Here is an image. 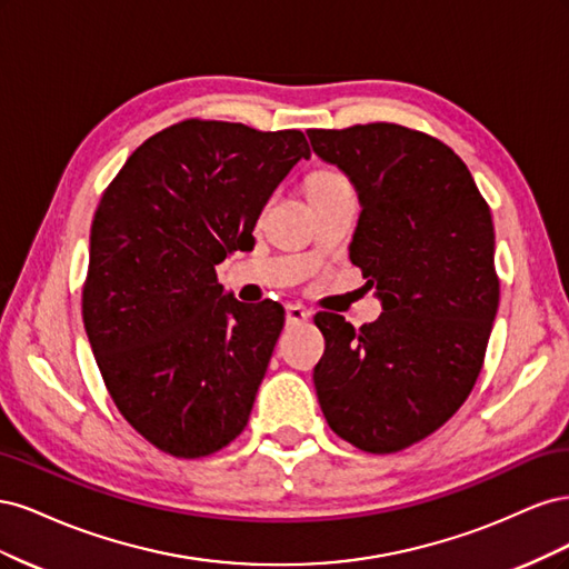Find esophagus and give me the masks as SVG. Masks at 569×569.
Wrapping results in <instances>:
<instances>
[{
    "mask_svg": "<svg viewBox=\"0 0 569 569\" xmlns=\"http://www.w3.org/2000/svg\"><path fill=\"white\" fill-rule=\"evenodd\" d=\"M284 316H287V322H306L308 318H311V313H308L306 308L299 303H289L284 308Z\"/></svg>",
    "mask_w": 569,
    "mask_h": 569,
    "instance_id": "esophagus-1",
    "label": "esophagus"
}]
</instances>
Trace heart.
<instances>
[{"instance_id": "1", "label": "heart", "mask_w": 569, "mask_h": 569, "mask_svg": "<svg viewBox=\"0 0 569 569\" xmlns=\"http://www.w3.org/2000/svg\"><path fill=\"white\" fill-rule=\"evenodd\" d=\"M339 184H347V180L337 173H330V170H318V173L308 178V197L327 192V189H335Z\"/></svg>"}]
</instances>
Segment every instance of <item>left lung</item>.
<instances>
[{
    "label": "left lung",
    "instance_id": "obj_1",
    "mask_svg": "<svg viewBox=\"0 0 569 569\" xmlns=\"http://www.w3.org/2000/svg\"><path fill=\"white\" fill-rule=\"evenodd\" d=\"M308 140L356 189L349 256L382 303L358 330L316 316L318 401L356 449L401 451L453 416L485 363L498 311L491 211L468 166L425 132L370 123Z\"/></svg>",
    "mask_w": 569,
    "mask_h": 569
}]
</instances>
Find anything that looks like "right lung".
<instances>
[{
	"instance_id": "1",
	"label": "right lung",
	"mask_w": 569,
	"mask_h": 569,
	"mask_svg": "<svg viewBox=\"0 0 569 569\" xmlns=\"http://www.w3.org/2000/svg\"><path fill=\"white\" fill-rule=\"evenodd\" d=\"M301 159L299 130L182 120L137 147L97 206L84 332L120 416L170 456H211L249 422L284 311L222 295L216 266L251 244Z\"/></svg>"
}]
</instances>
